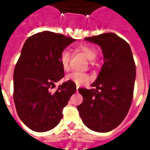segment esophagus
Here are the masks:
<instances>
[{
	"instance_id": "esophagus-1",
	"label": "esophagus",
	"mask_w": 150,
	"mask_h": 150,
	"mask_svg": "<svg viewBox=\"0 0 150 150\" xmlns=\"http://www.w3.org/2000/svg\"><path fill=\"white\" fill-rule=\"evenodd\" d=\"M79 88V85H77V86H76V91H78Z\"/></svg>"
}]
</instances>
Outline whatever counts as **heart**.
<instances>
[{
	"instance_id": "1",
	"label": "heart",
	"mask_w": 150,
	"mask_h": 150,
	"mask_svg": "<svg viewBox=\"0 0 150 150\" xmlns=\"http://www.w3.org/2000/svg\"><path fill=\"white\" fill-rule=\"evenodd\" d=\"M75 50L78 52L83 53L89 60H93L97 55V50L93 46L88 45V44H80L75 48ZM59 61H60L62 69L64 71H67L69 69V64L71 61V54L67 50H63L62 52L60 53ZM66 79L68 81H71L76 85H80L90 81V76L87 73L73 71L66 76Z\"/></svg>"
}]
</instances>
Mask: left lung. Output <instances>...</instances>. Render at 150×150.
Segmentation results:
<instances>
[{"label":"left lung","instance_id":"left-lung-1","mask_svg":"<svg viewBox=\"0 0 150 150\" xmlns=\"http://www.w3.org/2000/svg\"><path fill=\"white\" fill-rule=\"evenodd\" d=\"M98 44L104 54V65L95 89L79 88L83 100L77 107L83 122L99 132L112 130L125 118L133 96L136 65L129 43L113 33L85 38Z\"/></svg>","mask_w":150,"mask_h":150}]
</instances>
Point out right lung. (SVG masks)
<instances>
[{
    "label": "right lung",
    "mask_w": 150,
    "mask_h": 150,
    "mask_svg": "<svg viewBox=\"0 0 150 150\" xmlns=\"http://www.w3.org/2000/svg\"><path fill=\"white\" fill-rule=\"evenodd\" d=\"M75 39L50 31L29 37L13 72V100L19 118L35 132H46L59 125L62 109L76 91L67 81L54 91V83L64 77L60 53Z\"/></svg>",
    "instance_id": "right-lung-1"
}]
</instances>
